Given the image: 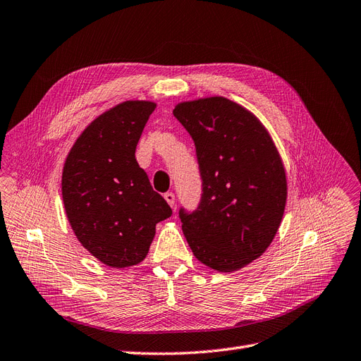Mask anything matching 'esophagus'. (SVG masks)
Here are the masks:
<instances>
[{"label":"esophagus","instance_id":"1","mask_svg":"<svg viewBox=\"0 0 361 361\" xmlns=\"http://www.w3.org/2000/svg\"><path fill=\"white\" fill-rule=\"evenodd\" d=\"M164 198H166V201L169 203V206L173 209L175 207V204H176V197H175V194L173 192H166L164 194Z\"/></svg>","mask_w":361,"mask_h":361}]
</instances>
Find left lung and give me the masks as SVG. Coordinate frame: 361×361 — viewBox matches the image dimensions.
<instances>
[{
  "label": "left lung",
  "instance_id": "1",
  "mask_svg": "<svg viewBox=\"0 0 361 361\" xmlns=\"http://www.w3.org/2000/svg\"><path fill=\"white\" fill-rule=\"evenodd\" d=\"M173 115L194 140L201 179L195 210L179 209L185 238L204 265L240 269L277 234L287 197L281 158L255 115L225 97L179 104Z\"/></svg>",
  "mask_w": 361,
  "mask_h": 361
}]
</instances>
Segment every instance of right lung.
I'll list each match as a JSON object with an SVG mask.
<instances>
[{
    "label": "right lung",
    "instance_id": "add662e5",
    "mask_svg": "<svg viewBox=\"0 0 361 361\" xmlns=\"http://www.w3.org/2000/svg\"><path fill=\"white\" fill-rule=\"evenodd\" d=\"M155 104L128 100L97 117L72 147L62 175L66 216L100 262L132 267L145 259L155 225L171 216L136 161V147Z\"/></svg>",
    "mask_w": 361,
    "mask_h": 361
}]
</instances>
